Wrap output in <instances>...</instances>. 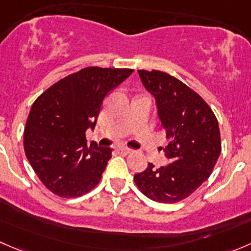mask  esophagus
Here are the masks:
<instances>
[{"label": "esophagus", "instance_id": "1", "mask_svg": "<svg viewBox=\"0 0 251 251\" xmlns=\"http://www.w3.org/2000/svg\"><path fill=\"white\" fill-rule=\"evenodd\" d=\"M131 149L130 148H126V147H120V148H118V153L123 154V155H127V154L131 153Z\"/></svg>", "mask_w": 251, "mask_h": 251}]
</instances>
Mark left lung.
I'll list each match as a JSON object with an SVG mask.
<instances>
[{
  "mask_svg": "<svg viewBox=\"0 0 251 251\" xmlns=\"http://www.w3.org/2000/svg\"><path fill=\"white\" fill-rule=\"evenodd\" d=\"M138 74L155 97L169 140L164 151L171 164L161 168L148 164L133 179L151 201L177 203L199 188L214 170L221 153L219 123L203 98L178 78L159 70H138Z\"/></svg>",
  "mask_w": 251,
  "mask_h": 251,
  "instance_id": "obj_1",
  "label": "left lung"
}]
</instances>
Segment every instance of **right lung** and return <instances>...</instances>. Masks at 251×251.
<instances>
[{
  "label": "right lung",
  "instance_id": "right-lung-1",
  "mask_svg": "<svg viewBox=\"0 0 251 251\" xmlns=\"http://www.w3.org/2000/svg\"><path fill=\"white\" fill-rule=\"evenodd\" d=\"M132 69L88 67L68 75L37 97L24 130V151L40 181L62 198L95 188L111 158L109 147L87 144L109 91Z\"/></svg>",
  "mask_w": 251,
  "mask_h": 251
}]
</instances>
